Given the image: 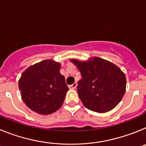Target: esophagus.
Returning <instances> with one entry per match:
<instances>
[{
    "label": "esophagus",
    "instance_id": "1",
    "mask_svg": "<svg viewBox=\"0 0 146 146\" xmlns=\"http://www.w3.org/2000/svg\"><path fill=\"white\" fill-rule=\"evenodd\" d=\"M77 82H74V83H73L72 85H70L69 87L70 88H74H74H77Z\"/></svg>",
    "mask_w": 146,
    "mask_h": 146
}]
</instances>
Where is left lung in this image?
Wrapping results in <instances>:
<instances>
[{"label":"left lung","mask_w":146,"mask_h":146,"mask_svg":"<svg viewBox=\"0 0 146 146\" xmlns=\"http://www.w3.org/2000/svg\"><path fill=\"white\" fill-rule=\"evenodd\" d=\"M72 61L82 76L77 82V93L84 106L97 113H105L116 107L126 91V80L123 72L100 58L86 62Z\"/></svg>","instance_id":"left-lung-1"}]
</instances>
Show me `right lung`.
Segmentation results:
<instances>
[{
  "instance_id": "1",
  "label": "right lung",
  "mask_w": 146,
  "mask_h": 146,
  "mask_svg": "<svg viewBox=\"0 0 146 146\" xmlns=\"http://www.w3.org/2000/svg\"><path fill=\"white\" fill-rule=\"evenodd\" d=\"M23 102L33 111L42 115L54 113L62 106L69 90L60 64L51 60L30 66L19 80Z\"/></svg>"
}]
</instances>
